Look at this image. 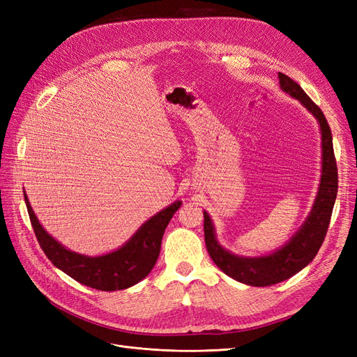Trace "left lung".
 <instances>
[{
	"instance_id": "1",
	"label": "left lung",
	"mask_w": 357,
	"mask_h": 357,
	"mask_svg": "<svg viewBox=\"0 0 357 357\" xmlns=\"http://www.w3.org/2000/svg\"><path fill=\"white\" fill-rule=\"evenodd\" d=\"M280 86L294 98L299 100L307 107L320 123L321 129V178L320 188L312 210L301 229L291 236V240L280 250L261 257H241L229 253L218 243L214 236L213 223L208 214L204 211V236L205 245L222 271L234 280L248 286L265 287L277 284L290 278L305 268L316 257L319 248L329 228L331 215L338 192V169L333 155L332 132L325 114L317 104L312 102L310 96L301 86L291 80L289 75L278 73Z\"/></svg>"
}]
</instances>
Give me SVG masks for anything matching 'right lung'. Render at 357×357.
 Here are the masks:
<instances>
[{
  "label": "right lung",
  "mask_w": 357,
  "mask_h": 357,
  "mask_svg": "<svg viewBox=\"0 0 357 357\" xmlns=\"http://www.w3.org/2000/svg\"><path fill=\"white\" fill-rule=\"evenodd\" d=\"M25 195L32 229L49 261L75 282L104 291L122 290L137 284L152 271L160 252L162 236L181 202L176 201L147 220L123 247L104 256L89 257L70 252L43 229Z\"/></svg>",
  "instance_id": "obj_1"
}]
</instances>
